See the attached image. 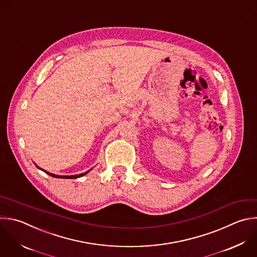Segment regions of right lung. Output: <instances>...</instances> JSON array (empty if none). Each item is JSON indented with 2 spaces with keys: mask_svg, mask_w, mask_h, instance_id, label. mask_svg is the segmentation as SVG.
<instances>
[{
  "mask_svg": "<svg viewBox=\"0 0 257 257\" xmlns=\"http://www.w3.org/2000/svg\"><path fill=\"white\" fill-rule=\"evenodd\" d=\"M36 165V164H35ZM37 166V168H39V169H41L42 172H44L45 174H47V175H49L50 177H53V178H56V179H77V178H80V177H83L84 175H87L89 172H91V170L93 169V168H91L90 170H88V172H85V173H83V174H79V175H74V176H57V175H54V174H51V173H48V172H46V170H44V169H42V168H40L38 165H36Z\"/></svg>",
  "mask_w": 257,
  "mask_h": 257,
  "instance_id": "right-lung-1",
  "label": "right lung"
}]
</instances>
